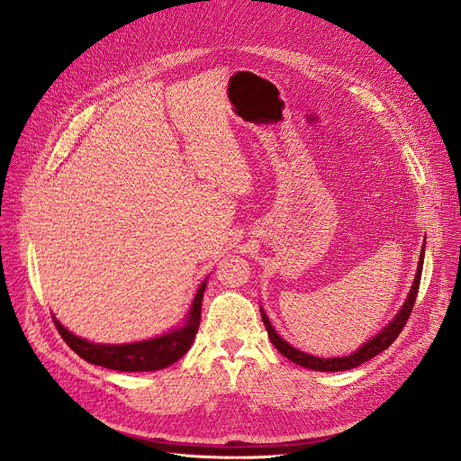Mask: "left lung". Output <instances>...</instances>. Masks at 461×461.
Listing matches in <instances>:
<instances>
[{
	"instance_id": "1",
	"label": "left lung",
	"mask_w": 461,
	"mask_h": 461,
	"mask_svg": "<svg viewBox=\"0 0 461 461\" xmlns=\"http://www.w3.org/2000/svg\"><path fill=\"white\" fill-rule=\"evenodd\" d=\"M422 261H424V245H422V252H420V261H419V269H417V275H415V282H413V285H411V292H409L402 310L398 312V316L389 325H386L375 338H372L370 342H366L365 346H362L358 351H355L353 355L334 357V358H321V357H313V355L303 353L301 349H295L294 346H289L285 340H282V338L275 332L273 325L269 323V318L265 316V312L261 310L263 325H265V329H267V332H269V338H271L273 346L285 358L295 362V365L310 368V370H318V372H344V370H351V368H357L360 365H365L366 360L374 358L375 355H379L381 351H384L386 348H389L396 340L398 334L403 330V327H405V323H407V320L411 316V310H413L415 301H417L420 276H422Z\"/></svg>"
}]
</instances>
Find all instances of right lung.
I'll use <instances>...</instances> for the list:
<instances>
[{"instance_id": "1", "label": "right lung", "mask_w": 461, "mask_h": 461, "mask_svg": "<svg viewBox=\"0 0 461 461\" xmlns=\"http://www.w3.org/2000/svg\"><path fill=\"white\" fill-rule=\"evenodd\" d=\"M205 285L207 284L203 282L198 289L196 297H194L186 323L164 336L153 338V340L123 346L91 344L84 340V338L68 332L56 318L54 323L67 346L77 355H80L84 360L91 362V365L119 372H155L177 362L188 351L194 338H196L202 320V301Z\"/></svg>"}]
</instances>
